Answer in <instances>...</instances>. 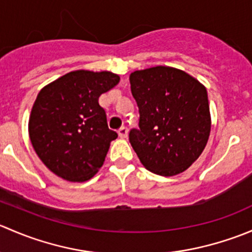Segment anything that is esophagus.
Segmentation results:
<instances>
[{
	"label": "esophagus",
	"instance_id": "obj_1",
	"mask_svg": "<svg viewBox=\"0 0 252 252\" xmlns=\"http://www.w3.org/2000/svg\"><path fill=\"white\" fill-rule=\"evenodd\" d=\"M118 135H119V138H122V139L126 138V135H128V128L124 126H121V128L118 129Z\"/></svg>",
	"mask_w": 252,
	"mask_h": 252
}]
</instances>
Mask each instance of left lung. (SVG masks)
<instances>
[{
  "mask_svg": "<svg viewBox=\"0 0 252 252\" xmlns=\"http://www.w3.org/2000/svg\"><path fill=\"white\" fill-rule=\"evenodd\" d=\"M131 95L139 107V128L129 141L147 171L172 177L189 168L204 151L211 130L207 91L175 68L136 70Z\"/></svg>",
  "mask_w": 252,
  "mask_h": 252,
  "instance_id": "8db88e82",
  "label": "left lung"
}]
</instances>
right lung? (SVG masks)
Wrapping results in <instances>:
<instances>
[{
  "label": "right lung",
  "mask_w": 252,
  "mask_h": 252,
  "mask_svg": "<svg viewBox=\"0 0 252 252\" xmlns=\"http://www.w3.org/2000/svg\"><path fill=\"white\" fill-rule=\"evenodd\" d=\"M118 83V75L111 72L75 70L40 91L29 135L51 172L69 182H85L101 168L118 134L108 128L98 97Z\"/></svg>",
  "instance_id": "right-lung-1"
}]
</instances>
